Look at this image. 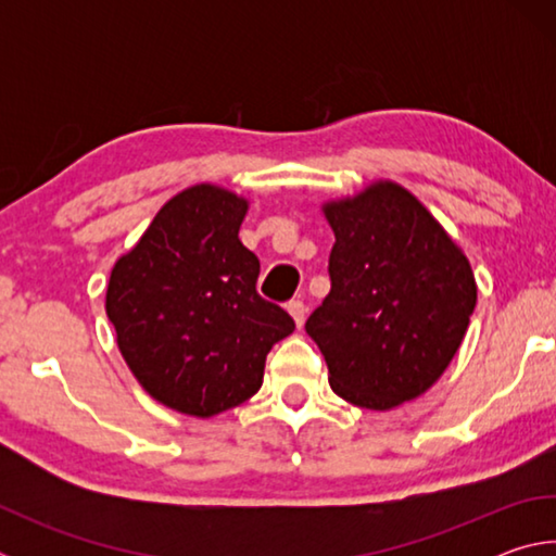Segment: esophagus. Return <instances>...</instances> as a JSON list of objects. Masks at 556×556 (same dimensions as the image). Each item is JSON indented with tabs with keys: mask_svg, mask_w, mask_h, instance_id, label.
<instances>
[{
	"mask_svg": "<svg viewBox=\"0 0 556 556\" xmlns=\"http://www.w3.org/2000/svg\"><path fill=\"white\" fill-rule=\"evenodd\" d=\"M287 312L291 314V318H294L299 328L304 326V321H306V304H304V301H301V299H291L289 304H287Z\"/></svg>",
	"mask_w": 556,
	"mask_h": 556,
	"instance_id": "obj_1",
	"label": "esophagus"
}]
</instances>
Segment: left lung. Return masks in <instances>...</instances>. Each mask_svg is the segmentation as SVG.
Returning a JSON list of instances; mask_svg holds the SVG:
<instances>
[{
	"instance_id": "8db88e82",
	"label": "left lung",
	"mask_w": 556,
	"mask_h": 556,
	"mask_svg": "<svg viewBox=\"0 0 556 556\" xmlns=\"http://www.w3.org/2000/svg\"><path fill=\"white\" fill-rule=\"evenodd\" d=\"M331 291L308 316L338 397L390 409L448 368L476 308L464 252L409 191L375 184L328 203Z\"/></svg>"
}]
</instances>
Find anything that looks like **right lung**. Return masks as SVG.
Returning a JSON list of instances; mask_svg holds the SVG:
<instances>
[{
	"label": "right lung",
	"mask_w": 556,
	"mask_h": 556,
	"mask_svg": "<svg viewBox=\"0 0 556 556\" xmlns=\"http://www.w3.org/2000/svg\"><path fill=\"white\" fill-rule=\"evenodd\" d=\"M244 213L248 201L218 186L186 188L110 275L105 308L129 370L193 417L250 400L271 345L294 331L257 294L260 260L238 238Z\"/></svg>",
	"instance_id": "right-lung-1"
}]
</instances>
